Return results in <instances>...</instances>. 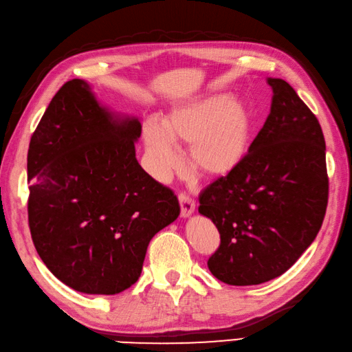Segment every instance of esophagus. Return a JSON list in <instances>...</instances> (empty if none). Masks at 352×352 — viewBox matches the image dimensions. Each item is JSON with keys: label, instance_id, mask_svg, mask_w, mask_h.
Listing matches in <instances>:
<instances>
[{"label": "esophagus", "instance_id": "obj_1", "mask_svg": "<svg viewBox=\"0 0 352 352\" xmlns=\"http://www.w3.org/2000/svg\"><path fill=\"white\" fill-rule=\"evenodd\" d=\"M179 204H181V216L182 217H190L196 210V204L186 192H181L179 195Z\"/></svg>", "mask_w": 352, "mask_h": 352}]
</instances>
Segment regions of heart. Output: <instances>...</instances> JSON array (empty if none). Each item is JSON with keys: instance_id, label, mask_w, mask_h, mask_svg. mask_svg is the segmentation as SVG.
Wrapping results in <instances>:
<instances>
[{"instance_id": "obj_1", "label": "heart", "mask_w": 352, "mask_h": 352, "mask_svg": "<svg viewBox=\"0 0 352 352\" xmlns=\"http://www.w3.org/2000/svg\"><path fill=\"white\" fill-rule=\"evenodd\" d=\"M148 168L160 181L179 167L176 142H190L188 162L206 179L223 177L240 166L252 138V116L245 103L226 94H208L179 103L142 123Z\"/></svg>"}]
</instances>
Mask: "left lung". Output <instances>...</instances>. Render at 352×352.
Masks as SVG:
<instances>
[{"label":"left lung","mask_w":352,"mask_h":352,"mask_svg":"<svg viewBox=\"0 0 352 352\" xmlns=\"http://www.w3.org/2000/svg\"><path fill=\"white\" fill-rule=\"evenodd\" d=\"M270 113L231 173L200 192L220 246L208 260L229 285H256L289 270L316 239L328 204L325 140L316 116L283 78Z\"/></svg>","instance_id":"left-lung-1"}]
</instances>
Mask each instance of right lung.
Returning a JSON list of instances; mask_svg holds the SVG:
<instances>
[{
	"label": "right lung",
	"mask_w": 352,
	"mask_h": 352,
	"mask_svg": "<svg viewBox=\"0 0 352 352\" xmlns=\"http://www.w3.org/2000/svg\"><path fill=\"white\" fill-rule=\"evenodd\" d=\"M138 118L98 103L89 83L57 91L32 135L28 226L52 274L77 292L117 295L138 281L147 246L181 212L136 161Z\"/></svg>",
	"instance_id": "obj_1"
}]
</instances>
